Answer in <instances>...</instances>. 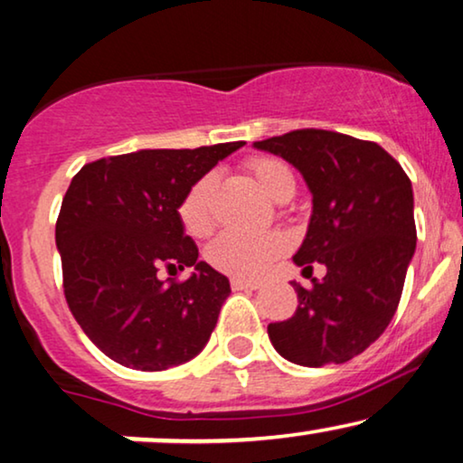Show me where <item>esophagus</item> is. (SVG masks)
<instances>
[{"label":"esophagus","mask_w":463,"mask_h":463,"mask_svg":"<svg viewBox=\"0 0 463 463\" xmlns=\"http://www.w3.org/2000/svg\"><path fill=\"white\" fill-rule=\"evenodd\" d=\"M232 289L233 291H253V289H260V283H255V280H244V279H232Z\"/></svg>","instance_id":"1"}]
</instances>
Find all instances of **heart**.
I'll return each instance as SVG.
<instances>
[{"mask_svg":"<svg viewBox=\"0 0 463 463\" xmlns=\"http://www.w3.org/2000/svg\"><path fill=\"white\" fill-rule=\"evenodd\" d=\"M246 167L263 194L274 202H287L296 191V176L283 161L257 157L250 159ZM213 191L214 176L206 174L195 180L178 202V221L191 238H202L213 230ZM285 249L287 242L280 233L225 232L210 242L206 257L221 272L238 279H260L272 266V261L285 253Z\"/></svg>","mask_w":463,"mask_h":463,"instance_id":"heart-1","label":"heart"}]
</instances>
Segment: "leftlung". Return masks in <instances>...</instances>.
Returning <instances> with one entry per match:
<instances>
[{
	"mask_svg": "<svg viewBox=\"0 0 463 463\" xmlns=\"http://www.w3.org/2000/svg\"><path fill=\"white\" fill-rule=\"evenodd\" d=\"M253 146L304 176L312 214L293 261L304 276L315 261L327 268L310 289L293 280L298 310L269 323V342L306 368L349 362L385 332L400 304L417 246L411 178L376 142L338 131L296 129Z\"/></svg>",
	"mask_w": 463,
	"mask_h": 463,
	"instance_id": "8db88e82",
	"label": "left lung"
}]
</instances>
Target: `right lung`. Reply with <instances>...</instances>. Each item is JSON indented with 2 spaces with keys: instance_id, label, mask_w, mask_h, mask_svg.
<instances>
[{
  "instance_id": "1",
  "label": "right lung",
  "mask_w": 463,
  "mask_h": 463,
  "mask_svg": "<svg viewBox=\"0 0 463 463\" xmlns=\"http://www.w3.org/2000/svg\"><path fill=\"white\" fill-rule=\"evenodd\" d=\"M244 142L146 148L82 165L65 191L55 240L68 306L98 349L125 368L157 372L200 353L230 280L184 236L176 208L195 180ZM195 267L187 281L161 269Z\"/></svg>"
}]
</instances>
